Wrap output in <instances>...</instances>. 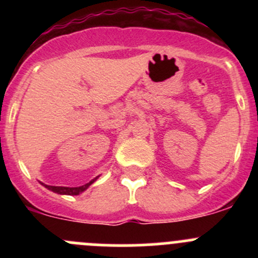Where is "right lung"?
Masks as SVG:
<instances>
[{"instance_id":"right-lung-1","label":"right lung","mask_w":258,"mask_h":258,"mask_svg":"<svg viewBox=\"0 0 258 258\" xmlns=\"http://www.w3.org/2000/svg\"><path fill=\"white\" fill-rule=\"evenodd\" d=\"M97 179V177L93 178L92 181H90L88 183L83 184V186H80V187H62V186H48V184H45L41 182V184H43V186L46 187V188H48L49 191L54 192V194H58V195H69V196H77V195L82 194L85 189L88 188V186H91V184L93 183V182Z\"/></svg>"}]
</instances>
